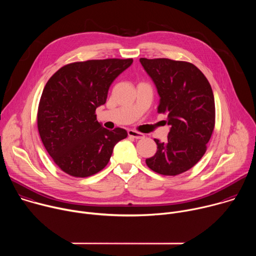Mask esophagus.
I'll list each match as a JSON object with an SVG mask.
<instances>
[{
    "label": "esophagus",
    "instance_id": "obj_1",
    "mask_svg": "<svg viewBox=\"0 0 256 256\" xmlns=\"http://www.w3.org/2000/svg\"><path fill=\"white\" fill-rule=\"evenodd\" d=\"M128 134L130 136L134 138H144V134H142L140 132H136V130H128Z\"/></svg>",
    "mask_w": 256,
    "mask_h": 256
}]
</instances>
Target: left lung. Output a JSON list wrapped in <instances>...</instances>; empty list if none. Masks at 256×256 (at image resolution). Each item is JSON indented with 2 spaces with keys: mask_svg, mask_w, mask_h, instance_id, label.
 Returning a JSON list of instances; mask_svg holds the SVG:
<instances>
[{
  "mask_svg": "<svg viewBox=\"0 0 256 256\" xmlns=\"http://www.w3.org/2000/svg\"><path fill=\"white\" fill-rule=\"evenodd\" d=\"M140 62L160 96L158 112L167 116L170 126L166 142L154 140L157 152L146 159V164L162 175L181 174L194 167L206 151L216 118L212 87L192 62L144 58Z\"/></svg>",
  "mask_w": 256,
  "mask_h": 256,
  "instance_id": "8db88e82",
  "label": "left lung"
}]
</instances>
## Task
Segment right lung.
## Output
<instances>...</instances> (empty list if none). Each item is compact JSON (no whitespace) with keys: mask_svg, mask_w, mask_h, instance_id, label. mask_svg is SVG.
I'll list each match as a JSON object with an SVG mask.
<instances>
[{"mask_svg":"<svg viewBox=\"0 0 256 256\" xmlns=\"http://www.w3.org/2000/svg\"><path fill=\"white\" fill-rule=\"evenodd\" d=\"M132 64V58L76 62L62 66L48 81L38 128L44 148L64 173L82 178L98 173L110 160L114 146L128 136L124 128H103L95 110Z\"/></svg>","mask_w":256,"mask_h":256,"instance_id":"right-lung-1","label":"right lung"}]
</instances>
